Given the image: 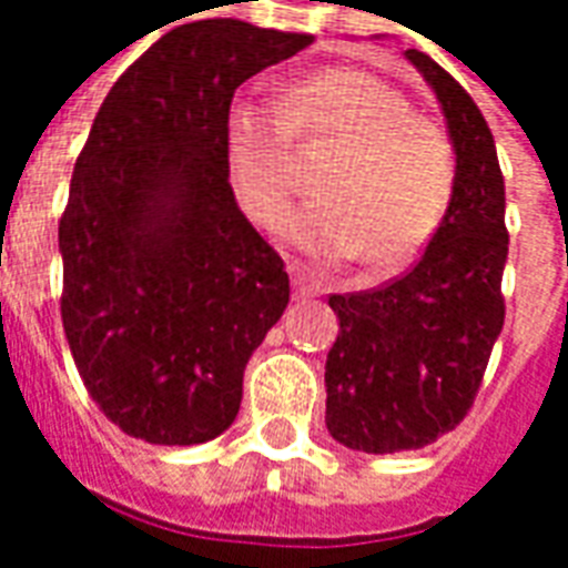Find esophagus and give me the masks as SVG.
Returning a JSON list of instances; mask_svg holds the SVG:
<instances>
[{"label": "esophagus", "mask_w": 568, "mask_h": 568, "mask_svg": "<svg viewBox=\"0 0 568 568\" xmlns=\"http://www.w3.org/2000/svg\"><path fill=\"white\" fill-rule=\"evenodd\" d=\"M291 275H293V300H306L310 291L303 287V277H300V265H291Z\"/></svg>", "instance_id": "obj_1"}]
</instances>
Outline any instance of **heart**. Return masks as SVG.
I'll return each mask as SVG.
<instances>
[{
    "instance_id": "b5f03b06",
    "label": "heart",
    "mask_w": 568,
    "mask_h": 568,
    "mask_svg": "<svg viewBox=\"0 0 568 568\" xmlns=\"http://www.w3.org/2000/svg\"><path fill=\"white\" fill-rule=\"evenodd\" d=\"M293 146L334 155L293 240L315 262L363 258L368 275L409 265L435 240L456 193V150L413 99L359 68L293 80L275 105L237 99L224 112V165L243 212L265 231L291 219Z\"/></svg>"
}]
</instances>
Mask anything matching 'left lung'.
Listing matches in <instances>:
<instances>
[{
  "label": "left lung",
  "mask_w": 568,
  "mask_h": 568,
  "mask_svg": "<svg viewBox=\"0 0 568 568\" xmlns=\"http://www.w3.org/2000/svg\"><path fill=\"white\" fill-rule=\"evenodd\" d=\"M406 59L432 83L456 150V193L435 240L406 275L331 293L337 341L325 363V425L349 450L399 453L453 432L504 328L506 193L497 146L475 99L425 52Z\"/></svg>",
  "instance_id": "1"
}]
</instances>
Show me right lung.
Instances as JSON below:
<instances>
[{"instance_id": "obj_1", "label": "right lung", "mask_w": 568, "mask_h": 568, "mask_svg": "<svg viewBox=\"0 0 568 568\" xmlns=\"http://www.w3.org/2000/svg\"><path fill=\"white\" fill-rule=\"evenodd\" d=\"M310 43L234 18L181 24L99 105L59 222L62 325L124 435L190 447L237 418L243 368L291 277L237 209L224 112L243 80Z\"/></svg>"}]
</instances>
